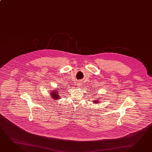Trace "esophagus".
I'll list each match as a JSON object with an SVG mask.
<instances>
[{"label":"esophagus","instance_id":"obj_1","mask_svg":"<svg viewBox=\"0 0 152 152\" xmlns=\"http://www.w3.org/2000/svg\"><path fill=\"white\" fill-rule=\"evenodd\" d=\"M77 86L80 87L81 86V85H82V84H81V83L80 81H79L77 82Z\"/></svg>","mask_w":152,"mask_h":152}]
</instances>
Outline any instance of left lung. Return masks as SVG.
Returning <instances> with one entry per match:
<instances>
[{
    "mask_svg": "<svg viewBox=\"0 0 152 152\" xmlns=\"http://www.w3.org/2000/svg\"><path fill=\"white\" fill-rule=\"evenodd\" d=\"M99 101H94V102H95V103H96V102H98Z\"/></svg>",
    "mask_w": 152,
    "mask_h": 152,
    "instance_id": "1",
    "label": "left lung"
}]
</instances>
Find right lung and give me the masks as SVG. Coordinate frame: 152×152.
<instances>
[{
    "label": "right lung",
    "mask_w": 152,
    "mask_h": 152,
    "mask_svg": "<svg viewBox=\"0 0 152 152\" xmlns=\"http://www.w3.org/2000/svg\"><path fill=\"white\" fill-rule=\"evenodd\" d=\"M57 94H58V93H57V92H54L53 93H52L51 96L54 99H58V98H59Z\"/></svg>",
    "instance_id": "obj_1"
}]
</instances>
